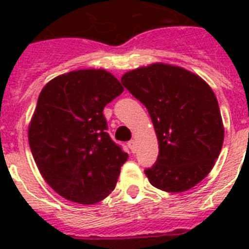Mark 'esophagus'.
Segmentation results:
<instances>
[{"label":"esophagus","mask_w":249,"mask_h":249,"mask_svg":"<svg viewBox=\"0 0 249 249\" xmlns=\"http://www.w3.org/2000/svg\"><path fill=\"white\" fill-rule=\"evenodd\" d=\"M128 147L130 148V151H132L133 154H134V152L137 151V142H136V140L129 141V142H128Z\"/></svg>","instance_id":"esophagus-1"}]
</instances>
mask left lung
Wrapping results in <instances>:
<instances>
[{"mask_svg":"<svg viewBox=\"0 0 249 249\" xmlns=\"http://www.w3.org/2000/svg\"><path fill=\"white\" fill-rule=\"evenodd\" d=\"M121 84L147 108L159 141L158 160L144 170L150 183L182 193L204 179L224 143L220 107L208 84L163 63L126 72Z\"/></svg>","mask_w":249,"mask_h":249,"instance_id":"1","label":"left lung"}]
</instances>
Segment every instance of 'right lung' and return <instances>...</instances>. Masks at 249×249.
Listing matches in <instances>:
<instances>
[{"label":"right lung","mask_w":249,"mask_h":249,"mask_svg":"<svg viewBox=\"0 0 249 249\" xmlns=\"http://www.w3.org/2000/svg\"><path fill=\"white\" fill-rule=\"evenodd\" d=\"M124 91L105 70H80L41 90L28 129L37 168L54 191L95 204L115 189L128 154L107 133L103 108Z\"/></svg>","instance_id":"1"}]
</instances>
